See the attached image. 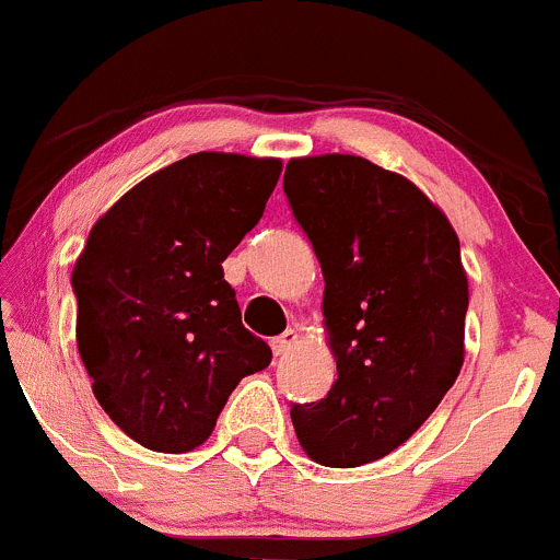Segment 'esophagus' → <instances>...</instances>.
Wrapping results in <instances>:
<instances>
[{
  "label": "esophagus",
  "mask_w": 560,
  "mask_h": 560,
  "mask_svg": "<svg viewBox=\"0 0 560 560\" xmlns=\"http://www.w3.org/2000/svg\"><path fill=\"white\" fill-rule=\"evenodd\" d=\"M295 343H298V329L290 327V329H284L281 335H276L273 340H270V349H273L276 357H284L287 351H290Z\"/></svg>",
  "instance_id": "obj_1"
}]
</instances>
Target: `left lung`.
I'll use <instances>...</instances> for the list:
<instances>
[{"mask_svg":"<svg viewBox=\"0 0 560 560\" xmlns=\"http://www.w3.org/2000/svg\"><path fill=\"white\" fill-rule=\"evenodd\" d=\"M284 192L322 265L338 364L327 397L290 416L316 464L362 467L399 448L462 373L469 284L458 235L408 176L359 155L292 158Z\"/></svg>","mask_w":560,"mask_h":560,"instance_id":"obj_1","label":"left lung"}]
</instances>
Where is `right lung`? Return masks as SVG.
<instances>
[{
	"instance_id": "obj_1",
	"label": "right lung",
	"mask_w": 560,
	"mask_h": 560,
	"mask_svg": "<svg viewBox=\"0 0 560 560\" xmlns=\"http://www.w3.org/2000/svg\"><path fill=\"white\" fill-rule=\"evenodd\" d=\"M279 158L196 152L96 220L72 270L78 349L104 413L139 445L209 440L244 375L270 364L222 262L260 222Z\"/></svg>"
}]
</instances>
